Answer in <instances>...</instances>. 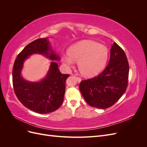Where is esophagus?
<instances>
[{
  "mask_svg": "<svg viewBox=\"0 0 147 147\" xmlns=\"http://www.w3.org/2000/svg\"><path fill=\"white\" fill-rule=\"evenodd\" d=\"M76 80L78 81V83H80L82 81V78L80 77H76Z\"/></svg>",
  "mask_w": 147,
  "mask_h": 147,
  "instance_id": "1",
  "label": "esophagus"
}]
</instances>
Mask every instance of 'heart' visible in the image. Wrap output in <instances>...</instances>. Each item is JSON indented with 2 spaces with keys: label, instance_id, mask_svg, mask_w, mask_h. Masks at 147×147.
I'll return each instance as SVG.
<instances>
[{
  "label": "heart",
  "instance_id": "obj_1",
  "mask_svg": "<svg viewBox=\"0 0 147 147\" xmlns=\"http://www.w3.org/2000/svg\"><path fill=\"white\" fill-rule=\"evenodd\" d=\"M109 58V50L105 46L94 41L83 40L70 47L68 54L62 56L63 63L71 67L75 62L83 75L91 77L104 69Z\"/></svg>",
  "mask_w": 147,
  "mask_h": 147
}]
</instances>
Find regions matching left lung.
<instances>
[{
	"instance_id": "obj_1",
	"label": "left lung",
	"mask_w": 147,
	"mask_h": 147,
	"mask_svg": "<svg viewBox=\"0 0 147 147\" xmlns=\"http://www.w3.org/2000/svg\"><path fill=\"white\" fill-rule=\"evenodd\" d=\"M129 71L125 53L114 42L110 50L109 64L103 72L80 83V90L86 103L101 109L114 105L126 90Z\"/></svg>"
}]
</instances>
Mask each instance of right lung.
<instances>
[{
	"label": "right lung",
	"instance_id": "add662e5",
	"mask_svg": "<svg viewBox=\"0 0 147 147\" xmlns=\"http://www.w3.org/2000/svg\"><path fill=\"white\" fill-rule=\"evenodd\" d=\"M38 53L51 60H59L46 38H38L29 43L15 59L13 67V86L17 98L26 107L44 114L54 112L64 100L65 81L69 74H62L58 65L53 62L46 77L38 82H30L21 76L24 61L28 56Z\"/></svg>",
	"mask_w": 147,
	"mask_h": 147
}]
</instances>
